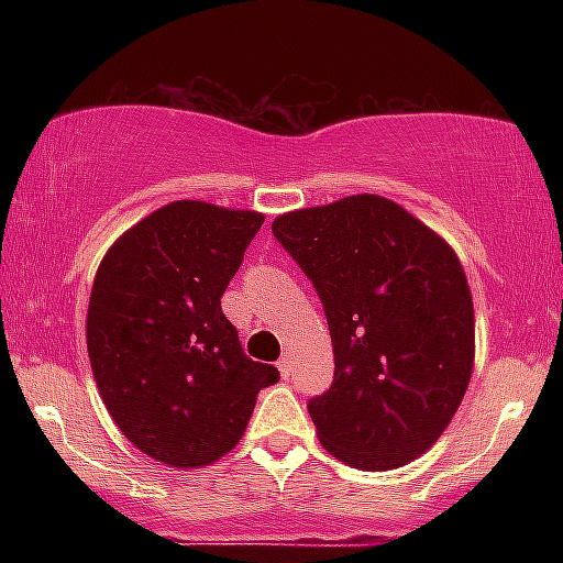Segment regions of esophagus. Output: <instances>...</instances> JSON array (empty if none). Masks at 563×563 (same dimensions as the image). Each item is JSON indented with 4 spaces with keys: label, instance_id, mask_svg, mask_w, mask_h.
I'll use <instances>...</instances> for the list:
<instances>
[{
    "label": "esophagus",
    "instance_id": "1",
    "mask_svg": "<svg viewBox=\"0 0 563 563\" xmlns=\"http://www.w3.org/2000/svg\"><path fill=\"white\" fill-rule=\"evenodd\" d=\"M277 371H280V376H283V378H288V376H290V360H288V357H283L280 363H277Z\"/></svg>",
    "mask_w": 563,
    "mask_h": 563
}]
</instances>
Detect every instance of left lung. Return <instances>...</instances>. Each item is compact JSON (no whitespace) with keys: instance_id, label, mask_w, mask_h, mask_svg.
<instances>
[{"instance_id":"left-lung-1","label":"left lung","mask_w":563,"mask_h":563,"mask_svg":"<svg viewBox=\"0 0 563 563\" xmlns=\"http://www.w3.org/2000/svg\"><path fill=\"white\" fill-rule=\"evenodd\" d=\"M273 235L312 280L331 331L333 384L307 405L322 448L363 471L416 461L474 367V301L455 251L380 196L288 211Z\"/></svg>"}]
</instances>
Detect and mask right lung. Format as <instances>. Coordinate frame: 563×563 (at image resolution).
Returning a JSON list of instances; mask_svg holds the SVG:
<instances>
[{"mask_svg":"<svg viewBox=\"0 0 563 563\" xmlns=\"http://www.w3.org/2000/svg\"><path fill=\"white\" fill-rule=\"evenodd\" d=\"M264 222L256 211L174 200L126 230L95 275L87 352L124 437L172 468L235 448L256 394L280 378L245 357L222 294Z\"/></svg>","mask_w":563,"mask_h":563,"instance_id":"1","label":"right lung"}]
</instances>
